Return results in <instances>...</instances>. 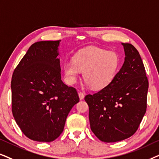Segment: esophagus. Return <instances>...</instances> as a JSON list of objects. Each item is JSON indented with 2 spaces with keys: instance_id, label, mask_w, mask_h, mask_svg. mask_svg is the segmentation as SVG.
I'll list each match as a JSON object with an SVG mask.
<instances>
[{
  "instance_id": "esophagus-1",
  "label": "esophagus",
  "mask_w": 159,
  "mask_h": 159,
  "mask_svg": "<svg viewBox=\"0 0 159 159\" xmlns=\"http://www.w3.org/2000/svg\"><path fill=\"white\" fill-rule=\"evenodd\" d=\"M78 96H79L80 99H83L84 98V94L82 92H78Z\"/></svg>"
}]
</instances>
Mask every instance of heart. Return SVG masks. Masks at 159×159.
I'll return each mask as SVG.
<instances>
[{
  "label": "heart",
  "mask_w": 159,
  "mask_h": 159,
  "mask_svg": "<svg viewBox=\"0 0 159 159\" xmlns=\"http://www.w3.org/2000/svg\"><path fill=\"white\" fill-rule=\"evenodd\" d=\"M120 67V59L117 53L89 46L78 51L73 56V62H65L64 71L67 83H75L80 73L83 72L86 85L100 90L113 81Z\"/></svg>",
  "instance_id": "b5f03b06"
}]
</instances>
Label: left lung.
<instances>
[{"label": "left lung", "mask_w": 159, "mask_h": 159, "mask_svg": "<svg viewBox=\"0 0 159 159\" xmlns=\"http://www.w3.org/2000/svg\"><path fill=\"white\" fill-rule=\"evenodd\" d=\"M125 60L113 81L85 97L91 129L105 143L127 139L136 132L147 108L148 81L138 51L122 43Z\"/></svg>", "instance_id": "obj_1"}]
</instances>
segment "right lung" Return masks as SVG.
<instances>
[{
	"label": "right lung",
	"mask_w": 159,
	"mask_h": 159,
	"mask_svg": "<svg viewBox=\"0 0 159 159\" xmlns=\"http://www.w3.org/2000/svg\"><path fill=\"white\" fill-rule=\"evenodd\" d=\"M60 42L33 43L12 75V113L23 134L34 141L57 138L69 112L79 102L75 89L61 79Z\"/></svg>",
	"instance_id": "obj_1"
}]
</instances>
